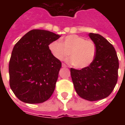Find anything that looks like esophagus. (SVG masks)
Wrapping results in <instances>:
<instances>
[{
  "label": "esophagus",
  "mask_w": 125,
  "mask_h": 125,
  "mask_svg": "<svg viewBox=\"0 0 125 125\" xmlns=\"http://www.w3.org/2000/svg\"><path fill=\"white\" fill-rule=\"evenodd\" d=\"M62 67H66L67 65L65 64H64V63H62Z\"/></svg>",
  "instance_id": "obj_1"
}]
</instances>
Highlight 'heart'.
<instances>
[{
	"instance_id": "1",
	"label": "heart",
	"mask_w": 125,
	"mask_h": 125,
	"mask_svg": "<svg viewBox=\"0 0 125 125\" xmlns=\"http://www.w3.org/2000/svg\"><path fill=\"white\" fill-rule=\"evenodd\" d=\"M49 50L55 58L63 60L69 55V61L78 69L87 67L93 63L96 54V46L91 40H85L76 34L69 35L62 42L54 41L49 45Z\"/></svg>"
}]
</instances>
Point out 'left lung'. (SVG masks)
I'll return each instance as SVG.
<instances>
[{
    "mask_svg": "<svg viewBox=\"0 0 125 125\" xmlns=\"http://www.w3.org/2000/svg\"><path fill=\"white\" fill-rule=\"evenodd\" d=\"M96 46L93 63L81 70L71 68L74 89L82 99L99 101L108 97L114 89L118 78L119 60L114 47L104 37L89 33Z\"/></svg>",
    "mask_w": 125,
    "mask_h": 125,
    "instance_id": "obj_1",
    "label": "left lung"
}]
</instances>
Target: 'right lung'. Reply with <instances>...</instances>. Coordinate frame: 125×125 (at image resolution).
Segmentation results:
<instances>
[{
  "instance_id": "obj_1",
  "label": "right lung",
  "mask_w": 125,
  "mask_h": 125,
  "mask_svg": "<svg viewBox=\"0 0 125 125\" xmlns=\"http://www.w3.org/2000/svg\"><path fill=\"white\" fill-rule=\"evenodd\" d=\"M61 36L45 30H32L15 45L9 63L10 85L20 101L38 104L54 91L62 63L49 45Z\"/></svg>"
}]
</instances>
